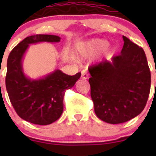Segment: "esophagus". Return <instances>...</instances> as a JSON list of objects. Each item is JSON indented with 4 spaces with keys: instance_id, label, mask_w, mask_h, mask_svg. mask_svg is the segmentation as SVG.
<instances>
[{
    "instance_id": "obj_1",
    "label": "esophagus",
    "mask_w": 156,
    "mask_h": 156,
    "mask_svg": "<svg viewBox=\"0 0 156 156\" xmlns=\"http://www.w3.org/2000/svg\"><path fill=\"white\" fill-rule=\"evenodd\" d=\"M88 76H89V75H88L87 71L83 70L81 72V78H83V79H87V78H88Z\"/></svg>"
}]
</instances>
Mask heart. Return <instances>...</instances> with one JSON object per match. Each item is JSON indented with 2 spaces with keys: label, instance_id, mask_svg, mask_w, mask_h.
<instances>
[{
  "label": "heart",
  "instance_id": "1",
  "mask_svg": "<svg viewBox=\"0 0 156 156\" xmlns=\"http://www.w3.org/2000/svg\"><path fill=\"white\" fill-rule=\"evenodd\" d=\"M108 42L105 39L93 38L78 44L77 46V52L84 57L94 56L103 50L105 54L109 55L112 51L108 48Z\"/></svg>",
  "mask_w": 156,
  "mask_h": 156
}]
</instances>
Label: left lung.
<instances>
[{"instance_id": "obj_1", "label": "left lung", "mask_w": 156, "mask_h": 156, "mask_svg": "<svg viewBox=\"0 0 156 156\" xmlns=\"http://www.w3.org/2000/svg\"><path fill=\"white\" fill-rule=\"evenodd\" d=\"M120 55L89 68L94 112L109 124L126 122L140 114L150 91L151 74L142 48L122 36Z\"/></svg>"}]
</instances>
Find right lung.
Masks as SVG:
<instances>
[{"instance_id":"obj_1","label":"right lung","mask_w":156,"mask_h":156,"mask_svg":"<svg viewBox=\"0 0 156 156\" xmlns=\"http://www.w3.org/2000/svg\"><path fill=\"white\" fill-rule=\"evenodd\" d=\"M60 39L53 34L29 36L12 49L7 59L6 88L11 103L21 119L34 125H50L60 117L65 91L81 77V72L70 76L59 69L38 79H31L25 75L23 59L29 45L57 43Z\"/></svg>"}]
</instances>
